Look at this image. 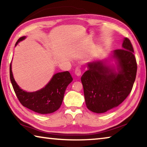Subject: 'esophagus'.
Returning a JSON list of instances; mask_svg holds the SVG:
<instances>
[{
	"mask_svg": "<svg viewBox=\"0 0 147 147\" xmlns=\"http://www.w3.org/2000/svg\"><path fill=\"white\" fill-rule=\"evenodd\" d=\"M74 73H75V74H76L77 76H80L81 74H82V72H81L80 69L79 67H76V69H75V71H74Z\"/></svg>",
	"mask_w": 147,
	"mask_h": 147,
	"instance_id": "esophagus-1",
	"label": "esophagus"
}]
</instances>
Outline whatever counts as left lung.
I'll return each instance as SVG.
<instances>
[{"label":"left lung","mask_w":147,"mask_h":147,"mask_svg":"<svg viewBox=\"0 0 147 147\" xmlns=\"http://www.w3.org/2000/svg\"><path fill=\"white\" fill-rule=\"evenodd\" d=\"M87 67L81 77L87 108L102 113L117 107L130 94L136 80L137 63L130 41L124 38L121 49L107 58L88 62Z\"/></svg>","instance_id":"1"}]
</instances>
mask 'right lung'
<instances>
[{
	"instance_id": "add662e5",
	"label": "right lung",
	"mask_w": 147,
	"mask_h": 147,
	"mask_svg": "<svg viewBox=\"0 0 147 147\" xmlns=\"http://www.w3.org/2000/svg\"><path fill=\"white\" fill-rule=\"evenodd\" d=\"M26 38V36L20 38L16 47ZM9 76L15 93L22 105L40 114L51 113L58 110L62 104L67 87L73 81L69 71L61 72L54 74L43 88L36 91L28 92L20 88L15 80L11 70V62L9 67Z\"/></svg>"
}]
</instances>
